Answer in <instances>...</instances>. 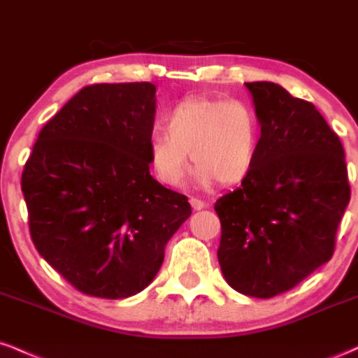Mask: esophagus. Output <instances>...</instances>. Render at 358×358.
I'll list each match as a JSON object with an SVG mask.
<instances>
[{
  "label": "esophagus",
  "mask_w": 358,
  "mask_h": 358,
  "mask_svg": "<svg viewBox=\"0 0 358 358\" xmlns=\"http://www.w3.org/2000/svg\"><path fill=\"white\" fill-rule=\"evenodd\" d=\"M190 205L193 210H203V208L208 207L207 202H203V200H199V199H193V196L190 199Z\"/></svg>",
  "instance_id": "obj_1"
}]
</instances>
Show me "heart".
I'll list each match as a JSON object with an SVG mask.
<instances>
[{
  "label": "heart",
  "mask_w": 358,
  "mask_h": 358,
  "mask_svg": "<svg viewBox=\"0 0 358 358\" xmlns=\"http://www.w3.org/2000/svg\"><path fill=\"white\" fill-rule=\"evenodd\" d=\"M166 130L151 134L148 155L156 178L170 187H182L190 173L188 153L202 185L242 182L256 163L261 126L244 101L188 97L168 114Z\"/></svg>",
  "instance_id": "b5f03b06"
}]
</instances>
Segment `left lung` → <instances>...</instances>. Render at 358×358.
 Listing matches in <instances>:
<instances>
[{
    "instance_id": "obj_1",
    "label": "left lung",
    "mask_w": 358,
    "mask_h": 358,
    "mask_svg": "<svg viewBox=\"0 0 358 358\" xmlns=\"http://www.w3.org/2000/svg\"><path fill=\"white\" fill-rule=\"evenodd\" d=\"M261 124L257 158L220 196L222 274L245 296L289 291L334 256L350 202L345 151L311 102L274 82H248Z\"/></svg>"
}]
</instances>
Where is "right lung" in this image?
Here are the masks:
<instances>
[{
  "instance_id": "right-lung-1",
  "label": "right lung",
  "mask_w": 358,
  "mask_h": 358,
  "mask_svg": "<svg viewBox=\"0 0 358 358\" xmlns=\"http://www.w3.org/2000/svg\"><path fill=\"white\" fill-rule=\"evenodd\" d=\"M156 87L80 89L40 131L22 192L36 250L89 296L138 294L192 207L150 175Z\"/></svg>"
}]
</instances>
